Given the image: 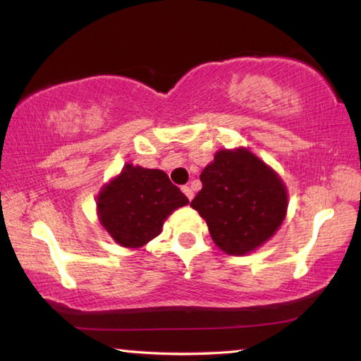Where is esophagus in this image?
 I'll use <instances>...</instances> for the list:
<instances>
[{
  "label": "esophagus",
  "instance_id": "34e87169",
  "mask_svg": "<svg viewBox=\"0 0 361 361\" xmlns=\"http://www.w3.org/2000/svg\"><path fill=\"white\" fill-rule=\"evenodd\" d=\"M181 191L185 192V195H186V197H188L189 200H192V197H194V192H192V189H191V188H189V186H183V188H181Z\"/></svg>",
  "mask_w": 361,
  "mask_h": 361
}]
</instances>
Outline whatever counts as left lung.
<instances>
[{"instance_id":"left-lung-1","label":"left lung","mask_w":361,"mask_h":361,"mask_svg":"<svg viewBox=\"0 0 361 361\" xmlns=\"http://www.w3.org/2000/svg\"><path fill=\"white\" fill-rule=\"evenodd\" d=\"M200 181L191 207L224 253L253 252L282 226L288 207L283 181L247 148L218 151Z\"/></svg>"}]
</instances>
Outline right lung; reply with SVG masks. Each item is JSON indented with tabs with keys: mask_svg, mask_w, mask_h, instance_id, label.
Instances as JSON below:
<instances>
[{
	"mask_svg": "<svg viewBox=\"0 0 361 361\" xmlns=\"http://www.w3.org/2000/svg\"><path fill=\"white\" fill-rule=\"evenodd\" d=\"M189 200L166 172L126 164L97 197L100 224L119 245L140 248L161 234L164 221Z\"/></svg>",
	"mask_w": 361,
	"mask_h": 361,
	"instance_id": "add662e5",
	"label": "right lung"
}]
</instances>
